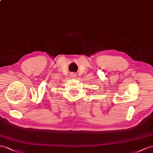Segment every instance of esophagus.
<instances>
[{
  "label": "esophagus",
  "instance_id": "esophagus-1",
  "mask_svg": "<svg viewBox=\"0 0 153 153\" xmlns=\"http://www.w3.org/2000/svg\"><path fill=\"white\" fill-rule=\"evenodd\" d=\"M70 75H71V77H73V78L76 77V74L75 73H72L71 74H70Z\"/></svg>",
  "mask_w": 153,
  "mask_h": 153
}]
</instances>
